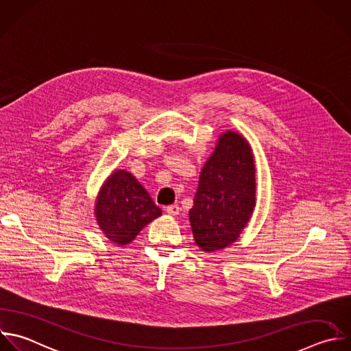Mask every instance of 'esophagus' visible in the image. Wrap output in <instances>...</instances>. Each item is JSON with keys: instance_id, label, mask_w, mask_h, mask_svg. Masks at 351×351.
<instances>
[{"instance_id": "1", "label": "esophagus", "mask_w": 351, "mask_h": 351, "mask_svg": "<svg viewBox=\"0 0 351 351\" xmlns=\"http://www.w3.org/2000/svg\"><path fill=\"white\" fill-rule=\"evenodd\" d=\"M166 213H167L169 215H173V217H176V215H178V214H180V206H178V204H171V206H167V207H166Z\"/></svg>"}]
</instances>
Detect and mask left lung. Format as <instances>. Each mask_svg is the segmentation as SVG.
<instances>
[{
	"instance_id": "8db88e82",
	"label": "left lung",
	"mask_w": 351,
	"mask_h": 351,
	"mask_svg": "<svg viewBox=\"0 0 351 351\" xmlns=\"http://www.w3.org/2000/svg\"><path fill=\"white\" fill-rule=\"evenodd\" d=\"M255 159L245 137L234 130L219 134L199 178L189 222L204 252L232 245L248 225L256 204Z\"/></svg>"
}]
</instances>
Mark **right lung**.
Here are the masks:
<instances>
[{"label":"right lung","mask_w":351,"mask_h":351,"mask_svg":"<svg viewBox=\"0 0 351 351\" xmlns=\"http://www.w3.org/2000/svg\"><path fill=\"white\" fill-rule=\"evenodd\" d=\"M160 215L162 210L145 188L123 169H115L107 177L95 200L100 230L119 247L130 244L143 228Z\"/></svg>","instance_id":"right-lung-1"}]
</instances>
